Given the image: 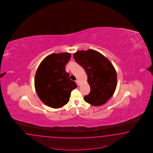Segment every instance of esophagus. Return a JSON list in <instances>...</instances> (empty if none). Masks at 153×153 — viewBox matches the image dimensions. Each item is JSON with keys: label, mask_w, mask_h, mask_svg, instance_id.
Segmentation results:
<instances>
[{"label": "esophagus", "mask_w": 153, "mask_h": 153, "mask_svg": "<svg viewBox=\"0 0 153 153\" xmlns=\"http://www.w3.org/2000/svg\"><path fill=\"white\" fill-rule=\"evenodd\" d=\"M76 82L77 83V85L78 86L79 85V80H76Z\"/></svg>", "instance_id": "1"}]
</instances>
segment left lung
<instances>
[{"label": "left lung", "mask_w": 153, "mask_h": 153, "mask_svg": "<svg viewBox=\"0 0 153 153\" xmlns=\"http://www.w3.org/2000/svg\"><path fill=\"white\" fill-rule=\"evenodd\" d=\"M75 61L85 71L90 92L85 102L94 106L105 104L112 97L117 86V74L105 56L93 49L79 51L74 54Z\"/></svg>", "instance_id": "8db88e82"}]
</instances>
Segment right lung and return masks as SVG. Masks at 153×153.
<instances>
[{
  "label": "right lung",
  "instance_id": "right-lung-1",
  "mask_svg": "<svg viewBox=\"0 0 153 153\" xmlns=\"http://www.w3.org/2000/svg\"><path fill=\"white\" fill-rule=\"evenodd\" d=\"M71 57L68 53L51 54L42 61L37 68L35 90L40 100L49 107L64 106L70 100L71 91L77 88L65 69Z\"/></svg>",
  "mask_w": 153,
  "mask_h": 153
}]
</instances>
